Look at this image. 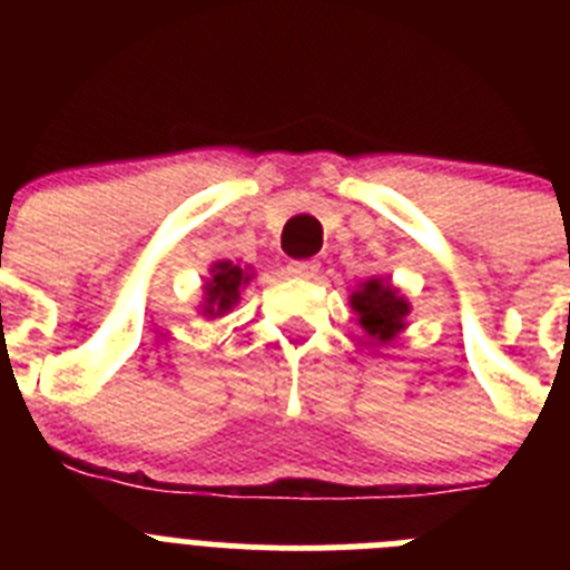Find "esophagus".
Wrapping results in <instances>:
<instances>
[{
    "mask_svg": "<svg viewBox=\"0 0 570 570\" xmlns=\"http://www.w3.org/2000/svg\"><path fill=\"white\" fill-rule=\"evenodd\" d=\"M288 271L294 276H299V279H316V274H320V262H316V259H296V262H291Z\"/></svg>",
    "mask_w": 570,
    "mask_h": 570,
    "instance_id": "obj_1",
    "label": "esophagus"
}]
</instances>
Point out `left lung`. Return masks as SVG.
<instances>
[{
    "label": "left lung",
    "mask_w": 570,
    "mask_h": 570,
    "mask_svg": "<svg viewBox=\"0 0 570 570\" xmlns=\"http://www.w3.org/2000/svg\"><path fill=\"white\" fill-rule=\"evenodd\" d=\"M351 305L360 314V325L376 340H394L402 331V320L407 316V302L382 279L365 282L354 296Z\"/></svg>",
    "instance_id": "1"
}]
</instances>
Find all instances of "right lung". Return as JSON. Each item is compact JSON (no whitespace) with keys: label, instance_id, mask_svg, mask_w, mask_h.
Listing matches in <instances>:
<instances>
[{"label":"right lung","instance_id":"1","mask_svg":"<svg viewBox=\"0 0 570 570\" xmlns=\"http://www.w3.org/2000/svg\"><path fill=\"white\" fill-rule=\"evenodd\" d=\"M250 276H245V271L234 262H216L214 265V279L208 282V305H205V314L208 316H223L230 305H236L239 299V288L248 282Z\"/></svg>","mask_w":570,"mask_h":570}]
</instances>
